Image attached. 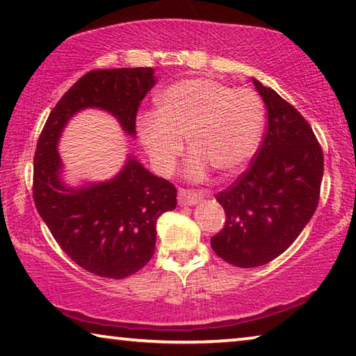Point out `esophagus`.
<instances>
[{
  "label": "esophagus",
  "mask_w": 356,
  "mask_h": 356,
  "mask_svg": "<svg viewBox=\"0 0 356 356\" xmlns=\"http://www.w3.org/2000/svg\"><path fill=\"white\" fill-rule=\"evenodd\" d=\"M177 198H179L180 206H193V204H198L200 201H202V198H204V193H201V191L190 190V188H180Z\"/></svg>",
  "instance_id": "obj_1"
}]
</instances>
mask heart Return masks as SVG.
I'll list each match as a JSON object with an SVG mask.
<instances>
[{
	"instance_id": "heart-1",
	"label": "heart",
	"mask_w": 356,
	"mask_h": 356,
	"mask_svg": "<svg viewBox=\"0 0 356 356\" xmlns=\"http://www.w3.org/2000/svg\"><path fill=\"white\" fill-rule=\"evenodd\" d=\"M264 107L250 88H231L213 79H185L156 98V114L138 118V133L160 172H169L187 138L193 152L188 177L209 168L229 176L250 160L261 136Z\"/></svg>"
}]
</instances>
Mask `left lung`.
Segmentation results:
<instances>
[{"instance_id": "1", "label": "left lung", "mask_w": 356, "mask_h": 356, "mask_svg": "<svg viewBox=\"0 0 356 356\" xmlns=\"http://www.w3.org/2000/svg\"><path fill=\"white\" fill-rule=\"evenodd\" d=\"M268 109V128L247 171L216 195L225 227L212 236L217 255L238 268L263 266L300 236L318 206L323 152L289 101L257 79Z\"/></svg>"}]
</instances>
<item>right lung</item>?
Masks as SVG:
<instances>
[{"mask_svg": "<svg viewBox=\"0 0 356 356\" xmlns=\"http://www.w3.org/2000/svg\"><path fill=\"white\" fill-rule=\"evenodd\" d=\"M154 86L152 67L90 71L55 104L38 139L33 200L39 216L61 250L99 277L125 279L150 261L156 220L176 209L177 190L131 156L112 180L70 188L60 179L56 144L67 120L86 107L111 112L134 136L140 101Z\"/></svg>", "mask_w": 356, "mask_h": 356, "instance_id": "right-lung-1", "label": "right lung"}]
</instances>
